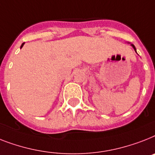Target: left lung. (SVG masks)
Masks as SVG:
<instances>
[{
	"mask_svg": "<svg viewBox=\"0 0 155 155\" xmlns=\"http://www.w3.org/2000/svg\"><path fill=\"white\" fill-rule=\"evenodd\" d=\"M130 45H131V46H132V48H133L134 49V51H135V52H136V53H137V51H136V48H135V47H134V45H132V44H130Z\"/></svg>",
	"mask_w": 155,
	"mask_h": 155,
	"instance_id": "1",
	"label": "left lung"
}]
</instances>
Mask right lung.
<instances>
[{
  "label": "right lung",
  "instance_id": "obj_1",
  "mask_svg": "<svg viewBox=\"0 0 155 155\" xmlns=\"http://www.w3.org/2000/svg\"><path fill=\"white\" fill-rule=\"evenodd\" d=\"M24 45H25V43H23V44H22V45H21V48H22V47H23V46H24Z\"/></svg>",
  "mask_w": 155,
  "mask_h": 155
}]
</instances>
